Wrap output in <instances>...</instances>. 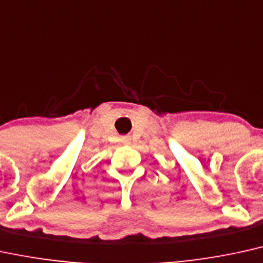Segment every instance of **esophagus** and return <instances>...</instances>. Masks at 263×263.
Wrapping results in <instances>:
<instances>
[{"label":"esophagus","instance_id":"34e87169","mask_svg":"<svg viewBox=\"0 0 263 263\" xmlns=\"http://www.w3.org/2000/svg\"><path fill=\"white\" fill-rule=\"evenodd\" d=\"M121 141H122V143H125V144H128L129 143V138H127V137H123Z\"/></svg>","mask_w":263,"mask_h":263}]
</instances>
